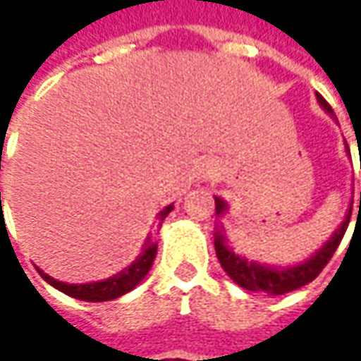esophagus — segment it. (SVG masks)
Instances as JSON below:
<instances>
[{"instance_id": "34e87169", "label": "esophagus", "mask_w": 361, "mask_h": 361, "mask_svg": "<svg viewBox=\"0 0 361 361\" xmlns=\"http://www.w3.org/2000/svg\"><path fill=\"white\" fill-rule=\"evenodd\" d=\"M215 174L216 169L215 166H211V164H207V166L202 169V176H204V178H211V176H215Z\"/></svg>"}]
</instances>
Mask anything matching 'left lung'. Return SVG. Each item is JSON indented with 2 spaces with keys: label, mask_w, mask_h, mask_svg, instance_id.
<instances>
[{
  "label": "left lung",
  "mask_w": 361,
  "mask_h": 361,
  "mask_svg": "<svg viewBox=\"0 0 361 361\" xmlns=\"http://www.w3.org/2000/svg\"><path fill=\"white\" fill-rule=\"evenodd\" d=\"M317 102H319V106L326 110L331 118L336 120V114H334L331 106L327 104L326 98H324L322 94H317ZM345 150H348V145H345ZM348 152H350V150H348ZM352 204H354V201L350 202V209H348L343 221L340 223V227L331 233V237H329V239H327L310 259H305V261H301V263H295V265H287V267H281V265H267V263H257V261L247 259L245 255L235 253L229 247V241H227V235H225L223 225H219L215 231V251L216 257H219V263H221V267L225 269V273L229 275L231 279L239 285V287L247 289V291H263V293H269V295H283V293H289V291H293V289H299V287H303V285L312 283L313 279L322 273V269L326 267L327 261L331 259V255L336 253L338 245H340L341 239H343V233H345L348 225H350ZM227 209H229V204L223 201L221 197H215L216 216L225 215Z\"/></svg>",
  "instance_id": "1"
}]
</instances>
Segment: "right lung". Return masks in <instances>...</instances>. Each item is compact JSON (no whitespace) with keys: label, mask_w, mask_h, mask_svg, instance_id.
Here are the masks:
<instances>
[{"label":"right lung","mask_w":361,"mask_h":361,"mask_svg":"<svg viewBox=\"0 0 361 361\" xmlns=\"http://www.w3.org/2000/svg\"><path fill=\"white\" fill-rule=\"evenodd\" d=\"M174 204H169L160 211L157 215V221H159V227L162 225V221L169 216V213L173 211ZM157 249L159 245L152 241V233L146 237L145 247H142V253L136 257L132 261L130 265L126 269H122L116 275L108 277V279H102V281H92V283H63V281H58L54 277H49L48 273L35 267L39 271V275L48 281L51 287L60 289L62 293L70 295L74 299H82V301H112V299L122 298L124 293L132 291L136 285L140 283L146 277V273L150 271L152 263H154V257H157Z\"/></svg>","instance_id":"1"}]
</instances>
